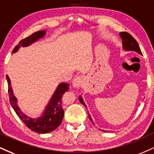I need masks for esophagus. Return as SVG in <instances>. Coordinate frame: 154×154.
<instances>
[{
    "label": "esophagus",
    "mask_w": 154,
    "mask_h": 154,
    "mask_svg": "<svg viewBox=\"0 0 154 154\" xmlns=\"http://www.w3.org/2000/svg\"><path fill=\"white\" fill-rule=\"evenodd\" d=\"M84 82V78L82 76H77L75 79H73V82H72V85H73L74 88H79L81 87Z\"/></svg>",
    "instance_id": "1"
}]
</instances>
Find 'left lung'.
<instances>
[{"instance_id":"1","label":"left lung","mask_w":154,"mask_h":154,"mask_svg":"<svg viewBox=\"0 0 154 154\" xmlns=\"http://www.w3.org/2000/svg\"><path fill=\"white\" fill-rule=\"evenodd\" d=\"M120 36L122 38V40H123V49L125 50V51H135L136 52H138L140 54H142L141 51H140V49L138 46V42H136V40L133 37L131 36V35L128 32H121L120 33ZM79 101L82 103L83 105H85L84 101H83L82 97L81 96H79ZM89 118H90V120H91L92 123H94L92 122V120L90 116L89 115Z\"/></svg>"}]
</instances>
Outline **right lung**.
<instances>
[{
	"label": "right lung",
	"instance_id": "1",
	"mask_svg": "<svg viewBox=\"0 0 154 154\" xmlns=\"http://www.w3.org/2000/svg\"><path fill=\"white\" fill-rule=\"evenodd\" d=\"M46 31H39L34 33L29 36L20 41L18 45H16L13 50V53H16L20 47H28L30 44L36 42L40 38H42L45 35ZM6 79L8 84V95L10 103L18 118L22 120L29 129L34 132L38 133H47L51 132L57 128L62 123L64 117V110L62 108V98L66 91L69 90V84L65 82L61 83L57 87L56 91L50 100L43 115L38 118H31L26 116L21 112L18 107L17 100L13 93V90L11 86V81L8 76L6 75Z\"/></svg>",
	"mask_w": 154,
	"mask_h": 154
}]
</instances>
